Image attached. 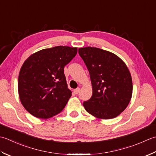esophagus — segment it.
Returning a JSON list of instances; mask_svg holds the SVG:
<instances>
[{"instance_id":"obj_1","label":"esophagus","mask_w":156,"mask_h":156,"mask_svg":"<svg viewBox=\"0 0 156 156\" xmlns=\"http://www.w3.org/2000/svg\"><path fill=\"white\" fill-rule=\"evenodd\" d=\"M79 91H80V89H79V88L75 89V90H74V93H75V94H78L79 93Z\"/></svg>"}]
</instances>
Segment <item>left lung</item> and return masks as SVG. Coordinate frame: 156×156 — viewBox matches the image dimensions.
Wrapping results in <instances>:
<instances>
[{
  "label": "left lung",
  "mask_w": 156,
  "mask_h": 156,
  "mask_svg": "<svg viewBox=\"0 0 156 156\" xmlns=\"http://www.w3.org/2000/svg\"><path fill=\"white\" fill-rule=\"evenodd\" d=\"M79 55L90 73L93 89L91 98L83 102L87 112L101 119L115 118L131 99V75L118 56L94 47L81 48Z\"/></svg>",
  "instance_id": "left-lung-1"
}]
</instances>
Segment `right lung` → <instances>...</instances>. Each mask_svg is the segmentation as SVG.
I'll use <instances>...</instances> for the list:
<instances>
[{"label":"right lung","mask_w":156,"mask_h":156,"mask_svg":"<svg viewBox=\"0 0 156 156\" xmlns=\"http://www.w3.org/2000/svg\"><path fill=\"white\" fill-rule=\"evenodd\" d=\"M77 48L55 46L31 55L22 65L18 79L21 102L31 115L46 119L64 109L72 92L64 67L77 55Z\"/></svg>","instance_id":"1"}]
</instances>
